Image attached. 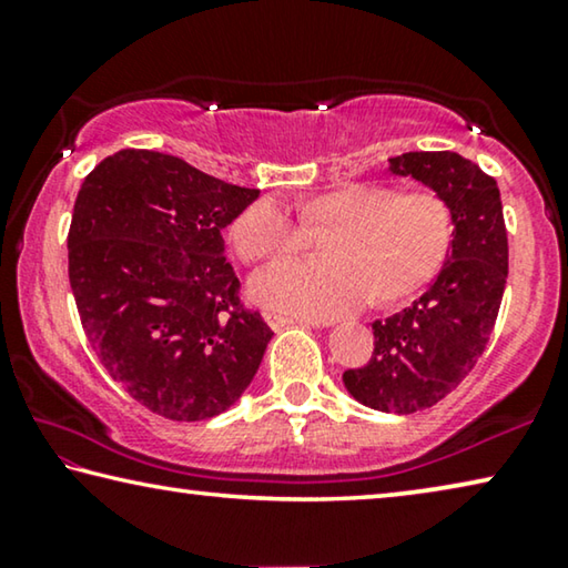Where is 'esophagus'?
Returning <instances> with one entry per match:
<instances>
[{
  "label": "esophagus",
  "instance_id": "esophagus-1",
  "mask_svg": "<svg viewBox=\"0 0 568 568\" xmlns=\"http://www.w3.org/2000/svg\"><path fill=\"white\" fill-rule=\"evenodd\" d=\"M265 321L273 332H283V328H287V326H303V318L283 316V313H275V311H265Z\"/></svg>",
  "mask_w": 568,
  "mask_h": 568
}]
</instances>
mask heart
I'll return each instance as SVG.
<instances>
[{"mask_svg": "<svg viewBox=\"0 0 568 568\" xmlns=\"http://www.w3.org/2000/svg\"><path fill=\"white\" fill-rule=\"evenodd\" d=\"M301 224L324 232L316 262H277L252 281L270 308L328 321L372 301L390 306L420 291L452 250L456 219L444 193L387 183H346L303 203ZM244 262L287 257L303 232L275 199L252 201L232 224Z\"/></svg>", "mask_w": 568, "mask_h": 568, "instance_id": "heart-1", "label": "heart"}]
</instances>
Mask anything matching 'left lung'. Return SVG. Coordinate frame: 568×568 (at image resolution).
Here are the masks:
<instances>
[{
    "label": "left lung",
    "mask_w": 568,
    "mask_h": 568,
    "mask_svg": "<svg viewBox=\"0 0 568 568\" xmlns=\"http://www.w3.org/2000/svg\"><path fill=\"white\" fill-rule=\"evenodd\" d=\"M390 171L444 193L454 209L452 252L413 306L375 321V352L344 385L367 408L426 410L477 365L493 336L507 281V230L493 175L456 152H403Z\"/></svg>",
    "instance_id": "obj_1"
}]
</instances>
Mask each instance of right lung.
I'll use <instances>...</instances> for the list:
<instances>
[{"label":"right lung","mask_w":568,"mask_h":568,"mask_svg":"<svg viewBox=\"0 0 568 568\" xmlns=\"http://www.w3.org/2000/svg\"><path fill=\"white\" fill-rule=\"evenodd\" d=\"M257 189L155 150H120L87 175L68 230V281L104 369L168 420L240 400L273 338L244 308L222 230Z\"/></svg>","instance_id":"obj_1"}]
</instances>
